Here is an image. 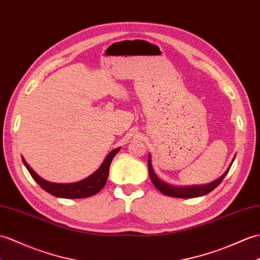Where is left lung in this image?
I'll list each match as a JSON object with an SVG mask.
<instances>
[{
  "label": "left lung",
  "mask_w": 260,
  "mask_h": 260,
  "mask_svg": "<svg viewBox=\"0 0 260 260\" xmlns=\"http://www.w3.org/2000/svg\"><path fill=\"white\" fill-rule=\"evenodd\" d=\"M235 160V157L233 158L231 165L226 170V172L221 175L219 178L215 179L214 182L205 185H191V186H175L172 184H168L164 180L160 179L157 175L155 174L154 168L152 166V155H148V173L149 177L152 179L154 186L157 188L161 194L171 196V197H176V198H195V197H201L208 194L212 190H214L217 186H218L221 180L227 175L229 168H231L233 161Z\"/></svg>",
  "instance_id": "8db88e82"
}]
</instances>
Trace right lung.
<instances>
[{
    "mask_svg": "<svg viewBox=\"0 0 260 260\" xmlns=\"http://www.w3.org/2000/svg\"><path fill=\"white\" fill-rule=\"evenodd\" d=\"M120 147L113 149L112 152H110L106 156V158L104 161L102 162V165L99 167V170H96L92 175H89L88 177L84 178L80 182H75V183H69V184H59V183H52L48 182V180H45L44 178H42L40 175L36 174L29 165L26 162V160L24 159L22 156V160L24 162V165L27 168L28 173L31 174V176L34 178V180L38 183L42 188H43L45 191L50 192L51 195L55 196V197H61V198H69V199H75V198H85L93 196L104 187L106 184V180L108 177V173H110V166L112 159L114 158L118 152H119Z\"/></svg>",
    "mask_w": 260,
    "mask_h": 260,
    "instance_id": "right-lung-1",
    "label": "right lung"
}]
</instances>
